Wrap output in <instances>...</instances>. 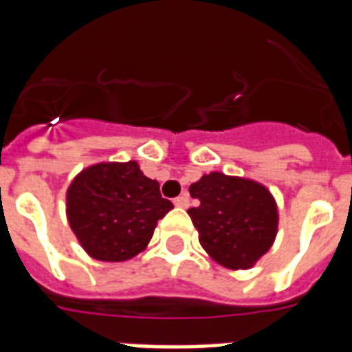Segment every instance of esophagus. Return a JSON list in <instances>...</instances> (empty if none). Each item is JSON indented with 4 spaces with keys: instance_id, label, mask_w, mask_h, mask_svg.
Segmentation results:
<instances>
[{
    "instance_id": "esophagus-1",
    "label": "esophagus",
    "mask_w": 352,
    "mask_h": 352,
    "mask_svg": "<svg viewBox=\"0 0 352 352\" xmlns=\"http://www.w3.org/2000/svg\"><path fill=\"white\" fill-rule=\"evenodd\" d=\"M173 204H175L177 208H188V204H190V199H188V193H182L177 199H173Z\"/></svg>"
}]
</instances>
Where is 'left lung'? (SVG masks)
<instances>
[{
	"instance_id": "8db88e82",
	"label": "left lung",
	"mask_w": 352,
	"mask_h": 352,
	"mask_svg": "<svg viewBox=\"0 0 352 352\" xmlns=\"http://www.w3.org/2000/svg\"><path fill=\"white\" fill-rule=\"evenodd\" d=\"M197 208H190L199 243L215 263L246 270L261 259L278 235L276 199L261 182L221 171L204 173L190 186Z\"/></svg>"
}]
</instances>
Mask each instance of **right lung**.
<instances>
[{
    "label": "right lung",
    "mask_w": 352,
    "mask_h": 352,
    "mask_svg": "<svg viewBox=\"0 0 352 352\" xmlns=\"http://www.w3.org/2000/svg\"><path fill=\"white\" fill-rule=\"evenodd\" d=\"M67 221L93 259L120 263L148 246L173 204L159 182L144 175L137 160L87 166L67 188Z\"/></svg>",
    "instance_id": "right-lung-1"
}]
</instances>
